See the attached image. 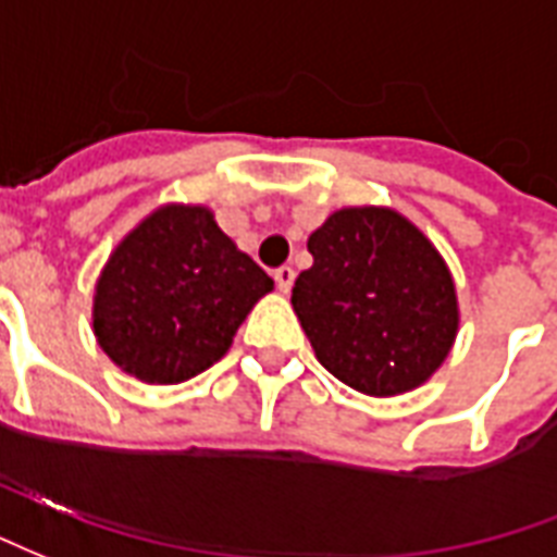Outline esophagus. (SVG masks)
<instances>
[{"instance_id": "esophagus-1", "label": "esophagus", "mask_w": 557, "mask_h": 557, "mask_svg": "<svg viewBox=\"0 0 557 557\" xmlns=\"http://www.w3.org/2000/svg\"><path fill=\"white\" fill-rule=\"evenodd\" d=\"M273 278H275V284H278V290H282V294H287V290L294 287V278H296L294 267H278V270L273 273Z\"/></svg>"}]
</instances>
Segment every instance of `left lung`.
<instances>
[{"label": "left lung", "instance_id": "8db88e82", "mask_svg": "<svg viewBox=\"0 0 557 557\" xmlns=\"http://www.w3.org/2000/svg\"><path fill=\"white\" fill-rule=\"evenodd\" d=\"M314 263L294 282V311L320 364L364 395L409 392L457 335V294L428 237L383 207L338 210L308 237Z\"/></svg>", "mask_w": 557, "mask_h": 557}]
</instances>
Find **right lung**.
<instances>
[{
    "label": "right lung",
    "mask_w": 557,
    "mask_h": 557,
    "mask_svg": "<svg viewBox=\"0 0 557 557\" xmlns=\"http://www.w3.org/2000/svg\"><path fill=\"white\" fill-rule=\"evenodd\" d=\"M273 278L231 243L205 207H162L109 258L97 282L95 335L145 383H184L219 362Z\"/></svg>",
    "instance_id": "obj_1"
}]
</instances>
